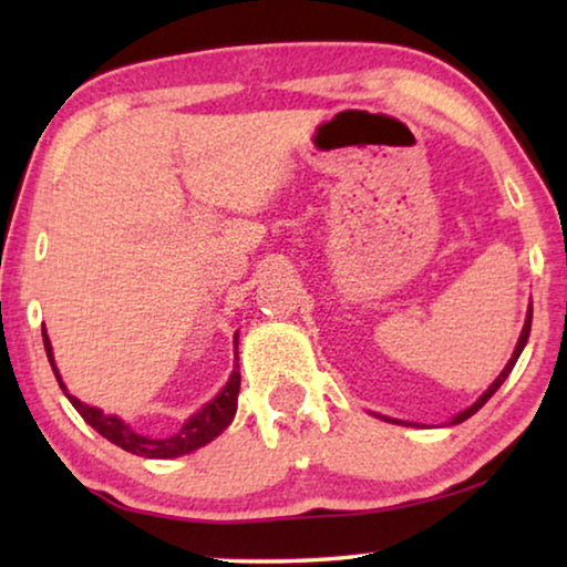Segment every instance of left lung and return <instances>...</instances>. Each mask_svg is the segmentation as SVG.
<instances>
[{
	"instance_id": "1",
	"label": "left lung",
	"mask_w": 567,
	"mask_h": 567,
	"mask_svg": "<svg viewBox=\"0 0 567 567\" xmlns=\"http://www.w3.org/2000/svg\"><path fill=\"white\" fill-rule=\"evenodd\" d=\"M529 330H532V307H529V315H526L524 330H522V336H518V343H516V348H514V355H511V361L506 363V369H503V371H501V374H498V379H495V382H493L491 386H487V390H485L483 394H480V400L475 402V405H472V408H467V410H462V413H460V415H454V421H452V425H454V423H462V421H467V417H470V415H475V413H477V410H480V408H483V405H485V402H487V400H491L495 392H498V386H501L503 382H506V377L511 374V369H514V367H516L518 355H522V351H524V346H526V340H529ZM384 421H392V417H384ZM392 423H400V425H413V423H402V421H392Z\"/></svg>"
}]
</instances>
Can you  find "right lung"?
Returning <instances> with one entry per match:
<instances>
[{
    "instance_id": "1",
    "label": "right lung",
    "mask_w": 567,
    "mask_h": 567,
    "mask_svg": "<svg viewBox=\"0 0 567 567\" xmlns=\"http://www.w3.org/2000/svg\"><path fill=\"white\" fill-rule=\"evenodd\" d=\"M43 346H45V355H49L53 374L59 379V386L64 390V394L72 402L76 413L84 417V423H90L100 436H105L107 441H113L115 446L126 449V452L136 454V456H146V460H173V456H183L196 452V449L206 446L208 441H214L219 433L227 429L231 423V417L237 413V394H239V363H235V371H231L229 382L224 384V390L216 394V398L198 410L196 415H190L188 421L183 423V429L173 433L169 439H150L142 436L131 429L128 423H123L118 415H105L103 410L84 405L82 400H76L74 394H69L66 384L61 382L56 363H53V353H51V340L45 336L43 328ZM235 346H237V336H235Z\"/></svg>"
}]
</instances>
